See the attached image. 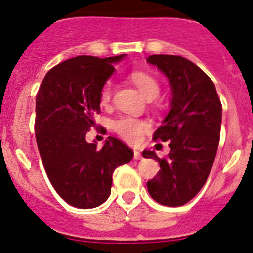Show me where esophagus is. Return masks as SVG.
I'll return each mask as SVG.
<instances>
[{
  "label": "esophagus",
  "mask_w": 253,
  "mask_h": 253,
  "mask_svg": "<svg viewBox=\"0 0 253 253\" xmlns=\"http://www.w3.org/2000/svg\"><path fill=\"white\" fill-rule=\"evenodd\" d=\"M133 158H134V160H141L142 159V154L138 152V150H134Z\"/></svg>",
  "instance_id": "esophagus-1"
}]
</instances>
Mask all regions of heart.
Returning a JSON list of instances; mask_svg holds the SVG:
<instances>
[{
    "label": "heart",
    "mask_w": 253,
    "mask_h": 253,
    "mask_svg": "<svg viewBox=\"0 0 253 253\" xmlns=\"http://www.w3.org/2000/svg\"><path fill=\"white\" fill-rule=\"evenodd\" d=\"M131 81L136 84L137 88L147 99H155L160 93V85L158 81L152 75L143 71H133L129 75ZM112 91H114V83L108 81L103 85L100 90V103L103 105L108 104L111 100ZM149 125L143 120L134 119V117L124 116L114 121V129L121 136L125 141L136 143L139 141L142 134L148 129Z\"/></svg>",
    "instance_id": "obj_1"
}]
</instances>
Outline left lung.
I'll return each instance as SVG.
<instances>
[{
	"label": "left lung",
	"mask_w": 253,
	"mask_h": 253,
	"mask_svg": "<svg viewBox=\"0 0 253 253\" xmlns=\"http://www.w3.org/2000/svg\"><path fill=\"white\" fill-rule=\"evenodd\" d=\"M147 62L169 79L172 95L170 111L153 134L154 141H169L168 158L160 159L154 150L142 153L160 165L147 188L160 205L178 207L200 192L213 167L220 138L221 103L211 79L187 58L152 55Z\"/></svg>",
	"instance_id": "left-lung-1"
}]
</instances>
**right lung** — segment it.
I'll return each instance as SVG.
<instances>
[{"instance_id": "obj_1", "label": "right lung", "mask_w": 253, "mask_h": 253, "mask_svg": "<svg viewBox=\"0 0 253 253\" xmlns=\"http://www.w3.org/2000/svg\"><path fill=\"white\" fill-rule=\"evenodd\" d=\"M126 55L77 56L46 73L37 94L35 138L51 185L68 205L100 206L111 192L112 174L131 162L133 152L109 137L99 149L85 141L100 112V90Z\"/></svg>"}]
</instances>
